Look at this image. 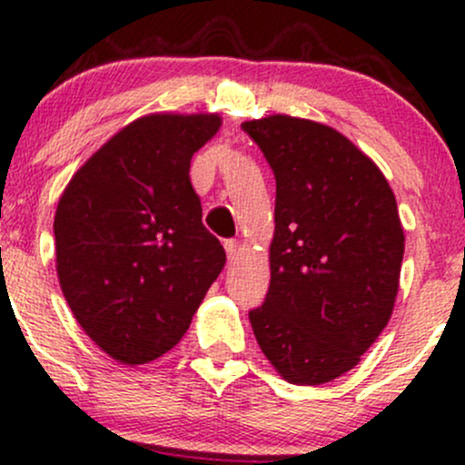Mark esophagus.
Returning <instances> with one entry per match:
<instances>
[{
  "label": "esophagus",
  "mask_w": 465,
  "mask_h": 465,
  "mask_svg": "<svg viewBox=\"0 0 465 465\" xmlns=\"http://www.w3.org/2000/svg\"><path fill=\"white\" fill-rule=\"evenodd\" d=\"M225 251H227V258L229 260H236V255H238V242L236 240H225Z\"/></svg>",
  "instance_id": "esophagus-1"
}]
</instances>
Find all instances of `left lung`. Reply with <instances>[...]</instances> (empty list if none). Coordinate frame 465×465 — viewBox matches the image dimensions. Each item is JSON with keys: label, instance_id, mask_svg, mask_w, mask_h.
I'll return each instance as SVG.
<instances>
[{"label": "left lung", "instance_id": "left-lung-1", "mask_svg": "<svg viewBox=\"0 0 465 465\" xmlns=\"http://www.w3.org/2000/svg\"><path fill=\"white\" fill-rule=\"evenodd\" d=\"M242 131L275 177L271 284L251 328L288 382L323 385L350 371L391 317L404 255L396 196L330 126L271 115Z\"/></svg>", "mask_w": 465, "mask_h": 465}]
</instances>
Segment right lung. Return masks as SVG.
Segmentation results:
<instances>
[{
	"label": "right lung",
	"instance_id": "obj_1",
	"mask_svg": "<svg viewBox=\"0 0 465 465\" xmlns=\"http://www.w3.org/2000/svg\"><path fill=\"white\" fill-rule=\"evenodd\" d=\"M218 115H146L74 174L56 207V271L80 328L126 365L190 328L225 249L207 232L190 162Z\"/></svg>",
	"mask_w": 465,
	"mask_h": 465
}]
</instances>
